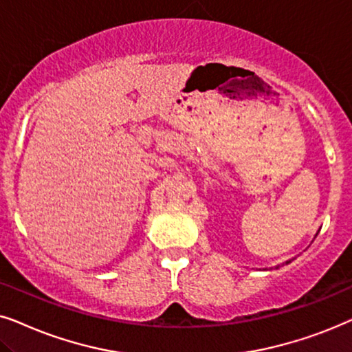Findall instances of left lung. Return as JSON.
I'll list each match as a JSON object with an SVG mask.
<instances>
[{"instance_id": "1", "label": "left lung", "mask_w": 352, "mask_h": 352, "mask_svg": "<svg viewBox=\"0 0 352 352\" xmlns=\"http://www.w3.org/2000/svg\"><path fill=\"white\" fill-rule=\"evenodd\" d=\"M287 264H288V262H287Z\"/></svg>"}]
</instances>
